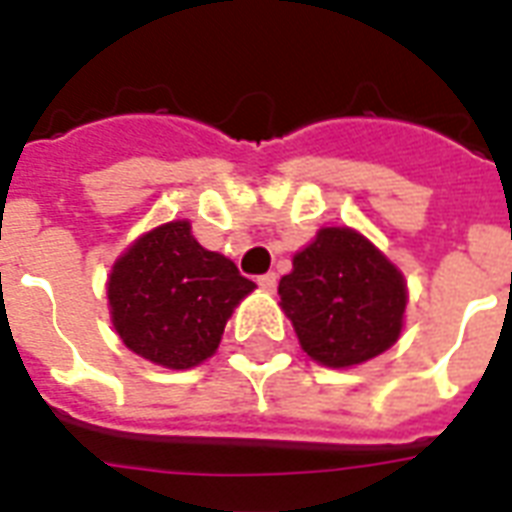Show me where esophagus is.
I'll list each match as a JSON object with an SVG mask.
<instances>
[{
	"label": "esophagus",
	"mask_w": 512,
	"mask_h": 512,
	"mask_svg": "<svg viewBox=\"0 0 512 512\" xmlns=\"http://www.w3.org/2000/svg\"><path fill=\"white\" fill-rule=\"evenodd\" d=\"M259 286L264 288V291H275V286H278V275H275V272H267V275H261Z\"/></svg>",
	"instance_id": "obj_1"
}]
</instances>
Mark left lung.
Instances as JSON below:
<instances>
[{
	"label": "left lung",
	"mask_w": 512,
	"mask_h": 512,
	"mask_svg": "<svg viewBox=\"0 0 512 512\" xmlns=\"http://www.w3.org/2000/svg\"><path fill=\"white\" fill-rule=\"evenodd\" d=\"M291 264L294 270L280 278V307L310 359L345 370L397 343L405 324V275L364 234L324 226Z\"/></svg>",
	"instance_id": "left-lung-1"
}]
</instances>
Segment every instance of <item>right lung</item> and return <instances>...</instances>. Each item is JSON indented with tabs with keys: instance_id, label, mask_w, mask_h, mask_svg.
Returning <instances> with one entry per match:
<instances>
[{
	"instance_id": "obj_1",
	"label": "right lung",
	"mask_w": 512,
	"mask_h": 512,
	"mask_svg": "<svg viewBox=\"0 0 512 512\" xmlns=\"http://www.w3.org/2000/svg\"><path fill=\"white\" fill-rule=\"evenodd\" d=\"M253 288L232 259L202 248L183 218L145 232L115 259L107 305L129 351L191 370L218 351L226 321Z\"/></svg>"
}]
</instances>
